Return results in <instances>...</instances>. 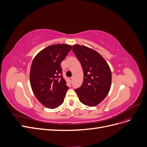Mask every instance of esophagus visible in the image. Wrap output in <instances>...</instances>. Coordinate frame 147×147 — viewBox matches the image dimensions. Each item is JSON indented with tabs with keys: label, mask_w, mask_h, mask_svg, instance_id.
I'll return each mask as SVG.
<instances>
[{
	"label": "esophagus",
	"mask_w": 147,
	"mask_h": 147,
	"mask_svg": "<svg viewBox=\"0 0 147 147\" xmlns=\"http://www.w3.org/2000/svg\"><path fill=\"white\" fill-rule=\"evenodd\" d=\"M72 80H73V78H72V77H70V78H69V80L70 82H72Z\"/></svg>",
	"instance_id": "1"
}]
</instances>
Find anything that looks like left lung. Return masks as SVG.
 <instances>
[{"label":"left lung","mask_w":147,"mask_h":147,"mask_svg":"<svg viewBox=\"0 0 147 147\" xmlns=\"http://www.w3.org/2000/svg\"><path fill=\"white\" fill-rule=\"evenodd\" d=\"M73 52L82 64L84 78L82 86L75 89L80 101L89 107L96 106L107 96L112 83V73L107 63L99 53L79 45Z\"/></svg>","instance_id":"obj_1"}]
</instances>
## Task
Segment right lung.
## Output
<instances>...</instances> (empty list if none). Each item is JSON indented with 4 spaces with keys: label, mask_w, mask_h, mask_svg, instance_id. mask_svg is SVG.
<instances>
[{
    "label": "right lung",
    "mask_w": 147,
    "mask_h": 147,
    "mask_svg": "<svg viewBox=\"0 0 147 147\" xmlns=\"http://www.w3.org/2000/svg\"><path fill=\"white\" fill-rule=\"evenodd\" d=\"M72 47L57 44L48 47L34 57L30 67V82L36 98L49 109L63 103L69 87L63 77L61 63Z\"/></svg>",
    "instance_id": "add662e5"
}]
</instances>
